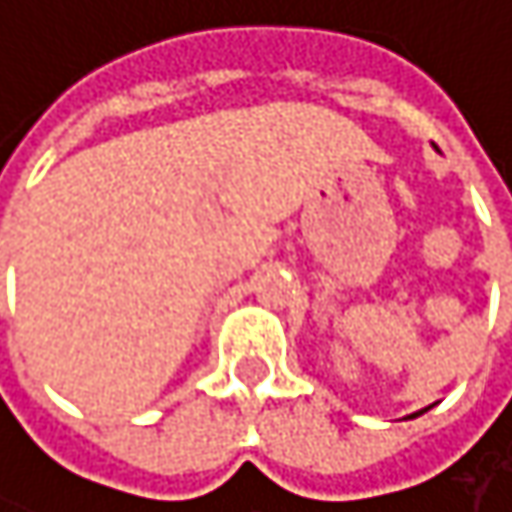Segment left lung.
<instances>
[{"mask_svg": "<svg viewBox=\"0 0 512 512\" xmlns=\"http://www.w3.org/2000/svg\"><path fill=\"white\" fill-rule=\"evenodd\" d=\"M420 414H426V411H417V414H411V417H420Z\"/></svg>", "mask_w": 512, "mask_h": 512, "instance_id": "obj_1", "label": "left lung"}]
</instances>
